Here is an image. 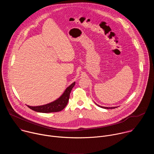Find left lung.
<instances>
[{
    "label": "left lung",
    "mask_w": 154,
    "mask_h": 154,
    "mask_svg": "<svg viewBox=\"0 0 154 154\" xmlns=\"http://www.w3.org/2000/svg\"><path fill=\"white\" fill-rule=\"evenodd\" d=\"M97 106H100V107H101V108H105V109H113V108H116L117 106H113V107H105V106H100V105H97V103H96Z\"/></svg>",
    "instance_id": "8db88e82"
}]
</instances>
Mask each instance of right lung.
<instances>
[{
  "label": "right lung",
  "instance_id": "1",
  "mask_svg": "<svg viewBox=\"0 0 154 154\" xmlns=\"http://www.w3.org/2000/svg\"><path fill=\"white\" fill-rule=\"evenodd\" d=\"M75 84V82H74L71 85H69L67 88L66 89L63 94L58 99H57L54 102H52L46 105H40V106H32L29 105H27V106L29 108L32 109V110H34L37 112H40V113H48L60 112L63 109L65 108L66 106L69 101L71 91L72 89V88L74 86Z\"/></svg>",
  "mask_w": 154,
  "mask_h": 154
}]
</instances>
